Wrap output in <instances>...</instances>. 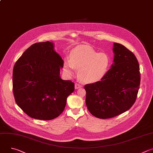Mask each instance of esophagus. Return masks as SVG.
<instances>
[{
	"label": "esophagus",
	"mask_w": 153,
	"mask_h": 153,
	"mask_svg": "<svg viewBox=\"0 0 153 153\" xmlns=\"http://www.w3.org/2000/svg\"><path fill=\"white\" fill-rule=\"evenodd\" d=\"M82 87V85H80L79 83H75V89H78V88H80Z\"/></svg>",
	"instance_id": "1"
}]
</instances>
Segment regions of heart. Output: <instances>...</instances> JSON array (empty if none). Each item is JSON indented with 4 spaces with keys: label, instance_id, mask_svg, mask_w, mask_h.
Here are the masks:
<instances>
[{
    "label": "heart",
    "instance_id": "heart-1",
    "mask_svg": "<svg viewBox=\"0 0 153 153\" xmlns=\"http://www.w3.org/2000/svg\"><path fill=\"white\" fill-rule=\"evenodd\" d=\"M111 59L104 53H97L90 47L80 45L70 54V59L65 62V70L69 75L78 70V77L85 83H94L102 80L107 74Z\"/></svg>",
    "mask_w": 153,
    "mask_h": 153
}]
</instances>
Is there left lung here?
<instances>
[{
    "mask_svg": "<svg viewBox=\"0 0 153 153\" xmlns=\"http://www.w3.org/2000/svg\"><path fill=\"white\" fill-rule=\"evenodd\" d=\"M113 51L114 63L106 76L84 86L88 111L103 119L128 111L136 100L140 82L139 65L133 52L118 43H114Z\"/></svg>",
    "mask_w": 153,
    "mask_h": 153,
    "instance_id": "8db88e82",
    "label": "left lung"
}]
</instances>
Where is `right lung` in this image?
<instances>
[{
    "instance_id": "add662e5",
    "label": "right lung",
    "mask_w": 153,
    "mask_h": 153,
    "mask_svg": "<svg viewBox=\"0 0 153 153\" xmlns=\"http://www.w3.org/2000/svg\"><path fill=\"white\" fill-rule=\"evenodd\" d=\"M61 57L53 43L38 42L30 47L16 62L13 90L17 105L31 118L50 120L64 110L74 83L63 80L60 70Z\"/></svg>"
}]
</instances>
